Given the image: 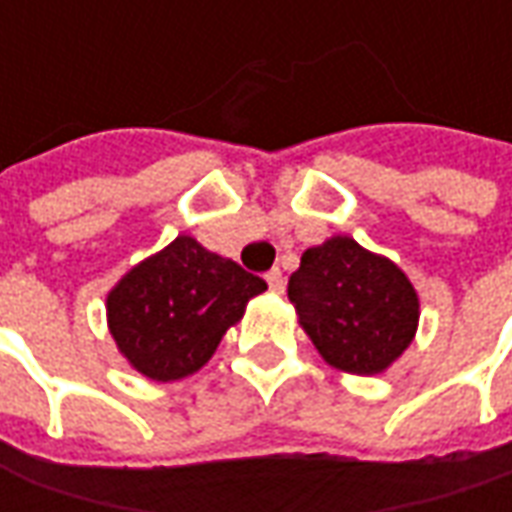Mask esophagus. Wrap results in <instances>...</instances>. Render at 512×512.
<instances>
[{"label":"esophagus","instance_id":"1","mask_svg":"<svg viewBox=\"0 0 512 512\" xmlns=\"http://www.w3.org/2000/svg\"><path fill=\"white\" fill-rule=\"evenodd\" d=\"M266 282L274 293H282V290H285V279H282V271H279V268H271V271H268Z\"/></svg>","mask_w":512,"mask_h":512}]
</instances>
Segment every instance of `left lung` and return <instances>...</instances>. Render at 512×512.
<instances>
[{"label": "left lung", "mask_w": 512, "mask_h": 512, "mask_svg": "<svg viewBox=\"0 0 512 512\" xmlns=\"http://www.w3.org/2000/svg\"><path fill=\"white\" fill-rule=\"evenodd\" d=\"M288 296L299 326L326 365L378 376L414 343L419 296L406 271L351 235H332L301 255Z\"/></svg>", "instance_id": "left-lung-1"}]
</instances>
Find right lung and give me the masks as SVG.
<instances>
[{"label":"right lung","mask_w":512,"mask_h":512,"mask_svg":"<svg viewBox=\"0 0 512 512\" xmlns=\"http://www.w3.org/2000/svg\"><path fill=\"white\" fill-rule=\"evenodd\" d=\"M263 290L266 282L235 260L178 235L117 279L106 293V326L136 373L180 381L208 365L227 329Z\"/></svg>","instance_id":"add662e5"}]
</instances>
